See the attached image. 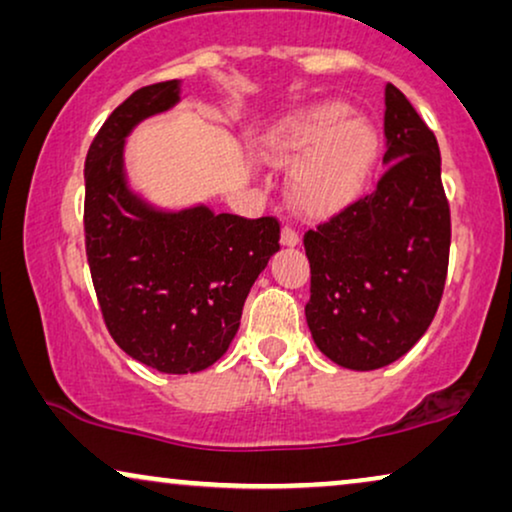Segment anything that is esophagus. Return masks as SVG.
<instances>
[{"label":"esophagus","mask_w":512,"mask_h":512,"mask_svg":"<svg viewBox=\"0 0 512 512\" xmlns=\"http://www.w3.org/2000/svg\"><path fill=\"white\" fill-rule=\"evenodd\" d=\"M279 242H282V247H296V244L300 242V237L291 226H284L282 235H279Z\"/></svg>","instance_id":"esophagus-1"}]
</instances>
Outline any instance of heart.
<instances>
[{
	"mask_svg": "<svg viewBox=\"0 0 512 512\" xmlns=\"http://www.w3.org/2000/svg\"><path fill=\"white\" fill-rule=\"evenodd\" d=\"M342 100L293 111L261 139V158L275 167L293 165L286 198L300 216L326 219L347 209L366 188L380 158V132Z\"/></svg>",
	"mask_w": 512,
	"mask_h": 512,
	"instance_id": "b5f03b06",
	"label": "heart"
}]
</instances>
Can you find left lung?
Here are the masks:
<instances>
[{"label": "left lung", "instance_id": "1", "mask_svg": "<svg viewBox=\"0 0 512 512\" xmlns=\"http://www.w3.org/2000/svg\"><path fill=\"white\" fill-rule=\"evenodd\" d=\"M384 172L366 198L305 233L314 345L349 370L389 366L436 317L450 258V205L436 135L396 86L384 90Z\"/></svg>", "mask_w": 512, "mask_h": 512}]
</instances>
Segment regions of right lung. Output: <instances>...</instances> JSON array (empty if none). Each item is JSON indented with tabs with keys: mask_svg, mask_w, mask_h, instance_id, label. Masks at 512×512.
<instances>
[{
	"mask_svg": "<svg viewBox=\"0 0 512 512\" xmlns=\"http://www.w3.org/2000/svg\"><path fill=\"white\" fill-rule=\"evenodd\" d=\"M181 102V81L139 88L111 111L86 156V254L111 338L167 375L205 370L228 352L244 300L279 251L272 216L216 214L205 202L153 205L125 170V139Z\"/></svg>",
	"mask_w": 512,
	"mask_h": 512,
	"instance_id": "add662e5",
	"label": "right lung"
}]
</instances>
